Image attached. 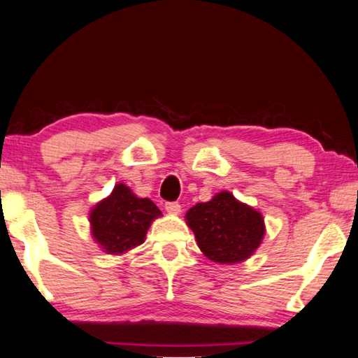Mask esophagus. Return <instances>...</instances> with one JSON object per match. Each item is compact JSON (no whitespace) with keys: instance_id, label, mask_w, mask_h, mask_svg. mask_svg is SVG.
<instances>
[{"instance_id":"esophagus-1","label":"esophagus","mask_w":358,"mask_h":358,"mask_svg":"<svg viewBox=\"0 0 358 358\" xmlns=\"http://www.w3.org/2000/svg\"><path fill=\"white\" fill-rule=\"evenodd\" d=\"M164 210H166L169 214H179L180 205L178 201H168V203H164Z\"/></svg>"}]
</instances>
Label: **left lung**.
<instances>
[{
	"label": "left lung",
	"mask_w": 358,
	"mask_h": 358,
	"mask_svg": "<svg viewBox=\"0 0 358 358\" xmlns=\"http://www.w3.org/2000/svg\"><path fill=\"white\" fill-rule=\"evenodd\" d=\"M185 217L203 255L214 262L248 259L266 234L261 213L236 201L229 192H221L211 201L196 203Z\"/></svg>",
	"instance_id": "1"
}]
</instances>
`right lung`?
Here are the masks:
<instances>
[{"label":"right lung","instance_id":"add662e5","mask_svg":"<svg viewBox=\"0 0 358 358\" xmlns=\"http://www.w3.org/2000/svg\"><path fill=\"white\" fill-rule=\"evenodd\" d=\"M160 214L152 200L137 198L129 187L118 184L112 195L92 210V235L108 255H122L144 243L150 222Z\"/></svg>","mask_w":358,"mask_h":358}]
</instances>
